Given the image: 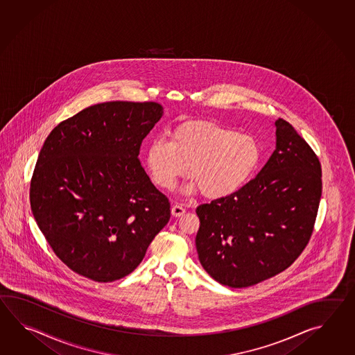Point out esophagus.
<instances>
[{"label":"esophagus","mask_w":355,"mask_h":355,"mask_svg":"<svg viewBox=\"0 0 355 355\" xmlns=\"http://www.w3.org/2000/svg\"><path fill=\"white\" fill-rule=\"evenodd\" d=\"M171 213L174 217H181L185 213V208L181 207L180 204H174L171 208Z\"/></svg>","instance_id":"1"}]
</instances>
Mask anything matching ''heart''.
Segmentation results:
<instances>
[{"label": "heart", "mask_w": 355, "mask_h": 355, "mask_svg": "<svg viewBox=\"0 0 355 355\" xmlns=\"http://www.w3.org/2000/svg\"><path fill=\"white\" fill-rule=\"evenodd\" d=\"M263 150L257 138L218 123L190 121L171 132L170 141L153 139L146 153L152 180L162 189H173L187 173L191 181L187 191L209 199L231 196L257 174Z\"/></svg>", "instance_id": "heart-1"}]
</instances>
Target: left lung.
<instances>
[{
  "label": "left lung",
  "mask_w": 355,
  "mask_h": 355,
  "mask_svg": "<svg viewBox=\"0 0 355 355\" xmlns=\"http://www.w3.org/2000/svg\"><path fill=\"white\" fill-rule=\"evenodd\" d=\"M277 148L257 178L196 208L200 264L228 287L255 286L284 272L306 249L322 193L316 153L279 118Z\"/></svg>",
  "instance_id": "obj_1"
}]
</instances>
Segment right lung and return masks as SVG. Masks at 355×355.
<instances>
[{"label": "right lung", "instance_id": "add662e5", "mask_svg": "<svg viewBox=\"0 0 355 355\" xmlns=\"http://www.w3.org/2000/svg\"><path fill=\"white\" fill-rule=\"evenodd\" d=\"M162 116L155 101H107L60 121L39 152L31 207L48 245L72 272L121 279L170 219L138 155Z\"/></svg>", "mask_w": 355, "mask_h": 355}]
</instances>
